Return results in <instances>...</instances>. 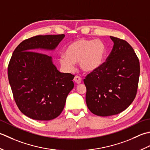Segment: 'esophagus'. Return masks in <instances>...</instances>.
<instances>
[{
  "label": "esophagus",
  "instance_id": "esophagus-1",
  "mask_svg": "<svg viewBox=\"0 0 150 150\" xmlns=\"http://www.w3.org/2000/svg\"><path fill=\"white\" fill-rule=\"evenodd\" d=\"M81 80H82L81 78L79 77V76H76L74 78V81L76 82V83H77V84L81 83Z\"/></svg>",
  "mask_w": 150,
  "mask_h": 150
}]
</instances>
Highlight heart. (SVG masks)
<instances>
[{
    "instance_id": "b5f03b06",
    "label": "heart",
    "mask_w": 150,
    "mask_h": 150,
    "mask_svg": "<svg viewBox=\"0 0 150 150\" xmlns=\"http://www.w3.org/2000/svg\"><path fill=\"white\" fill-rule=\"evenodd\" d=\"M106 52L105 45L102 41L79 39L68 45L64 52L65 56L60 57L59 62L68 71H71L74 64L79 63L82 71L91 73L102 66Z\"/></svg>"
}]
</instances>
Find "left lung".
Wrapping results in <instances>:
<instances>
[{
	"mask_svg": "<svg viewBox=\"0 0 150 150\" xmlns=\"http://www.w3.org/2000/svg\"><path fill=\"white\" fill-rule=\"evenodd\" d=\"M110 38L114 45L106 62L83 79L87 108L100 117L117 115L131 105L140 76L139 60L132 47L123 39Z\"/></svg>",
	"mask_w": 150,
	"mask_h": 150,
	"instance_id": "obj_1",
	"label": "left lung"
}]
</instances>
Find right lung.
<instances>
[{"mask_svg": "<svg viewBox=\"0 0 150 150\" xmlns=\"http://www.w3.org/2000/svg\"><path fill=\"white\" fill-rule=\"evenodd\" d=\"M65 35H36L13 51L8 67L15 102L23 113L37 120H50L63 111L74 76L60 72L52 57L36 49L54 50Z\"/></svg>", "mask_w": 150, "mask_h": 150, "instance_id": "1", "label": "right lung"}]
</instances>
